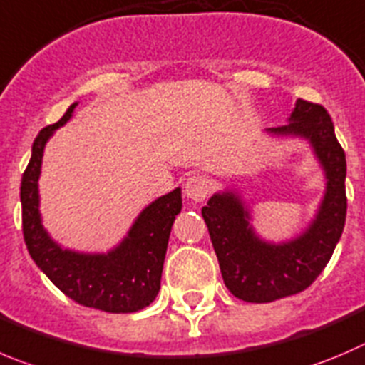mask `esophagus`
Returning a JSON list of instances; mask_svg holds the SVG:
<instances>
[{
	"label": "esophagus",
	"instance_id": "1",
	"mask_svg": "<svg viewBox=\"0 0 365 365\" xmlns=\"http://www.w3.org/2000/svg\"><path fill=\"white\" fill-rule=\"evenodd\" d=\"M211 190V182L207 177L204 175H192L188 177L185 185V195L190 202L193 204H200L204 202L207 195H210Z\"/></svg>",
	"mask_w": 365,
	"mask_h": 365
}]
</instances>
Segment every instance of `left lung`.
<instances>
[{
    "mask_svg": "<svg viewBox=\"0 0 365 365\" xmlns=\"http://www.w3.org/2000/svg\"><path fill=\"white\" fill-rule=\"evenodd\" d=\"M269 133L310 141L328 182L310 227L296 240L279 245L256 237L249 225V211L235 193H217L202 207L225 287L247 303H272L308 289L328 265L341 240L348 210L346 154L324 107L299 98L290 123L269 128Z\"/></svg>",
    "mask_w": 365,
    "mask_h": 365,
    "instance_id": "obj_1",
    "label": "left lung"
}]
</instances>
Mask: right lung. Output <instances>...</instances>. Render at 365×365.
I'll return each instance as SVG.
<instances>
[{
    "label": "right lung",
    "mask_w": 365,
    "mask_h": 365,
    "mask_svg": "<svg viewBox=\"0 0 365 365\" xmlns=\"http://www.w3.org/2000/svg\"><path fill=\"white\" fill-rule=\"evenodd\" d=\"M75 106H69L57 123L44 127L34 141L32 158L21 179L24 244L37 267L75 303L110 314H133L148 307L161 289L170 231L182 207L180 188L145 207L127 238L107 255H82L55 244L41 224L37 180L44 145L55 128L71 118Z\"/></svg>",
    "instance_id": "add662e5"
}]
</instances>
